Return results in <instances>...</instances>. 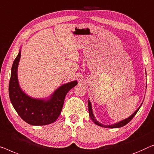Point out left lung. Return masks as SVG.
Listing matches in <instances>:
<instances>
[{"mask_svg": "<svg viewBox=\"0 0 154 154\" xmlns=\"http://www.w3.org/2000/svg\"><path fill=\"white\" fill-rule=\"evenodd\" d=\"M142 105V103L141 104V105ZM141 105L140 106L139 108H137V110L134 112V113L132 114L129 116V117H128L125 119H123L122 121H119V122L118 123H114V124H112V125H104V124H102L100 122H98V121H97L96 119H95V116L94 115V113H93V110H92V106H91V102L89 100H88V113H89V116L90 118L91 119V120L94 121L95 124L99 125V126H101V127H104V128H121V127H123L125 125H126L128 123H129L130 121L132 120V119H133L134 116H135V114H137V112H138V110L140 109V107H141Z\"/></svg>", "mask_w": 154, "mask_h": 154, "instance_id": "left-lung-1", "label": "left lung"}]
</instances>
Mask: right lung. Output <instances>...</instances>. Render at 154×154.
Returning a JSON list of instances; mask_svg holds the SVG:
<instances>
[{"instance_id": "obj_1", "label": "right lung", "mask_w": 154, "mask_h": 154, "mask_svg": "<svg viewBox=\"0 0 154 154\" xmlns=\"http://www.w3.org/2000/svg\"><path fill=\"white\" fill-rule=\"evenodd\" d=\"M21 58V49L13 62L9 83L10 101L19 116L32 125H45L52 123L61 112L66 94L77 84L72 81L59 86L49 98L37 99L23 92L19 86L17 70Z\"/></svg>"}]
</instances>
